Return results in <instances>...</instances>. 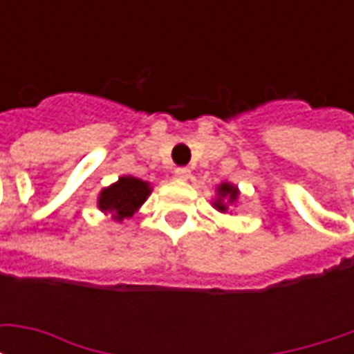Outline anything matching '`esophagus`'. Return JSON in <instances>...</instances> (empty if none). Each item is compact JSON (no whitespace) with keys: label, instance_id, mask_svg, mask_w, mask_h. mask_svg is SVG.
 I'll return each instance as SVG.
<instances>
[{"label":"esophagus","instance_id":"obj_1","mask_svg":"<svg viewBox=\"0 0 354 354\" xmlns=\"http://www.w3.org/2000/svg\"><path fill=\"white\" fill-rule=\"evenodd\" d=\"M174 176H176L178 180H189V176H192V170L187 169V167H178V169L174 170Z\"/></svg>","mask_w":354,"mask_h":354}]
</instances>
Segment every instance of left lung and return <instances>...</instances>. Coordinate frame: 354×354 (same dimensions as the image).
<instances>
[{
    "mask_svg": "<svg viewBox=\"0 0 354 354\" xmlns=\"http://www.w3.org/2000/svg\"><path fill=\"white\" fill-rule=\"evenodd\" d=\"M218 193H220V197H222V199L216 201V208H218V210H222V212H225V210H227L225 203H223V197H227V199L233 203V201L237 199V195H239L237 187H233V185H230V184L220 185V187H218Z\"/></svg>",
    "mask_w": 354,
    "mask_h": 354,
    "instance_id": "left-lung-1",
    "label": "left lung"
}]
</instances>
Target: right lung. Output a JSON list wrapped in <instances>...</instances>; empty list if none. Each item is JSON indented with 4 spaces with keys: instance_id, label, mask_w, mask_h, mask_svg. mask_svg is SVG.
<instances>
[{
    "instance_id": "obj_1",
    "label": "right lung",
    "mask_w": 354,
    "mask_h": 354,
    "mask_svg": "<svg viewBox=\"0 0 354 354\" xmlns=\"http://www.w3.org/2000/svg\"><path fill=\"white\" fill-rule=\"evenodd\" d=\"M147 195H149V185L146 182L138 178L124 176L100 193L98 207L104 212H111L115 220H123L127 216L134 214V210L146 201Z\"/></svg>"
}]
</instances>
